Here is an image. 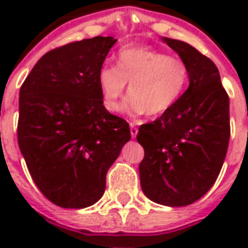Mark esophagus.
Wrapping results in <instances>:
<instances>
[{
    "mask_svg": "<svg viewBox=\"0 0 248 248\" xmlns=\"http://www.w3.org/2000/svg\"><path fill=\"white\" fill-rule=\"evenodd\" d=\"M129 131H131V137H132V138H135V137H137V134H138V128H137L132 123L129 124Z\"/></svg>",
    "mask_w": 248,
    "mask_h": 248,
    "instance_id": "obj_1",
    "label": "esophagus"
}]
</instances>
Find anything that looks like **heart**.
<instances>
[{"label":"heart","instance_id":"b5f03b06","mask_svg":"<svg viewBox=\"0 0 248 248\" xmlns=\"http://www.w3.org/2000/svg\"><path fill=\"white\" fill-rule=\"evenodd\" d=\"M189 78L184 61L148 46H125L117 55V66L103 64L98 84L105 108L121 109V99L129 84L125 109L132 116L163 114L182 96Z\"/></svg>","mask_w":248,"mask_h":248}]
</instances>
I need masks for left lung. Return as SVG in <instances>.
<instances>
[{
  "mask_svg": "<svg viewBox=\"0 0 248 248\" xmlns=\"http://www.w3.org/2000/svg\"><path fill=\"white\" fill-rule=\"evenodd\" d=\"M189 70V87L171 109L139 127L145 150L140 187L157 204L184 207L211 189L229 145V98L211 59L189 44L161 37Z\"/></svg>",
  "mask_w": 248,
  "mask_h": 248,
  "instance_id": "obj_1",
  "label": "left lung"
}]
</instances>
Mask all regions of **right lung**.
Listing matches in <instances>:
<instances>
[{
  "instance_id": "1",
  "label": "right lung",
  "mask_w": 248,
  "mask_h": 248,
  "mask_svg": "<svg viewBox=\"0 0 248 248\" xmlns=\"http://www.w3.org/2000/svg\"><path fill=\"white\" fill-rule=\"evenodd\" d=\"M116 43L98 35L46 52L19 92L20 152L41 193L63 208L99 200L109 168L131 139L128 123L103 106L98 84Z\"/></svg>"
}]
</instances>
